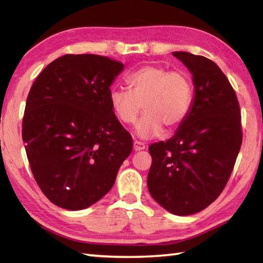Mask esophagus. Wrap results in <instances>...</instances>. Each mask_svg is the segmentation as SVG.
<instances>
[{"label": "esophagus", "mask_w": 263, "mask_h": 263, "mask_svg": "<svg viewBox=\"0 0 263 263\" xmlns=\"http://www.w3.org/2000/svg\"><path fill=\"white\" fill-rule=\"evenodd\" d=\"M145 148H146V146H145L144 142H140V141L133 142V149H135L136 152H138V151H142Z\"/></svg>", "instance_id": "obj_1"}]
</instances>
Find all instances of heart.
<instances>
[{
  "mask_svg": "<svg viewBox=\"0 0 263 263\" xmlns=\"http://www.w3.org/2000/svg\"><path fill=\"white\" fill-rule=\"evenodd\" d=\"M128 90L114 88L110 104L123 124H133L142 109L145 114L136 125L141 139L160 136L163 125L179 126L188 116L193 101V84L182 72H168L160 66L147 65L126 77Z\"/></svg>",
  "mask_w": 263,
  "mask_h": 263,
  "instance_id": "1",
  "label": "heart"
}]
</instances>
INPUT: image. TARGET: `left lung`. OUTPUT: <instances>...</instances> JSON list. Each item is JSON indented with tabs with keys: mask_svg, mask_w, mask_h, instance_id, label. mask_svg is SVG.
<instances>
[{
	"mask_svg": "<svg viewBox=\"0 0 263 263\" xmlns=\"http://www.w3.org/2000/svg\"><path fill=\"white\" fill-rule=\"evenodd\" d=\"M193 75L195 94L188 116L166 142L148 147L147 176L154 201L176 216L202 211L221 194L241 147L237 95L215 62L188 52H173Z\"/></svg>",
	"mask_w": 263,
	"mask_h": 263,
	"instance_id": "obj_1",
	"label": "left lung"
}]
</instances>
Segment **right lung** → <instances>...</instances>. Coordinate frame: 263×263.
<instances>
[{
  "label": "right lung",
  "instance_id": "1",
  "mask_svg": "<svg viewBox=\"0 0 263 263\" xmlns=\"http://www.w3.org/2000/svg\"><path fill=\"white\" fill-rule=\"evenodd\" d=\"M122 62L96 54L52 61L30 89L22 136L39 188L66 210H82L112 188L132 151L116 117L110 87Z\"/></svg>",
  "mask_w": 263,
  "mask_h": 263
}]
</instances>
